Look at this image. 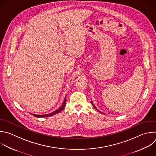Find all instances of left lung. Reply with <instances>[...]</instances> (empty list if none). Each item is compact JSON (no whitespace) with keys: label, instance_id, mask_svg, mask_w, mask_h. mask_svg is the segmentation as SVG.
<instances>
[{"label":"left lung","instance_id":"obj_1","mask_svg":"<svg viewBox=\"0 0 156 156\" xmlns=\"http://www.w3.org/2000/svg\"><path fill=\"white\" fill-rule=\"evenodd\" d=\"M91 103H92V104L93 107H94V108H95V109H96L97 111H98V109H97V108H96V107H95L94 105V104H93V103H92V100H91ZM98 112H99V111H98ZM100 113H101V112H100Z\"/></svg>","mask_w":156,"mask_h":156}]
</instances>
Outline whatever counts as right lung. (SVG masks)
Listing matches in <instances>:
<instances>
[{"label":"right lung","instance_id":"add662e5","mask_svg":"<svg viewBox=\"0 0 156 156\" xmlns=\"http://www.w3.org/2000/svg\"><path fill=\"white\" fill-rule=\"evenodd\" d=\"M66 97H65V99H64V103H63L62 105L59 109H58L57 110L55 111L54 112H52V113H51L49 114H47V115H34V114H32V115L35 116V117H37V118H44V117H49V116H53V115H56L57 113H60L64 108V107L66 106Z\"/></svg>","mask_w":156,"mask_h":156}]
</instances>
